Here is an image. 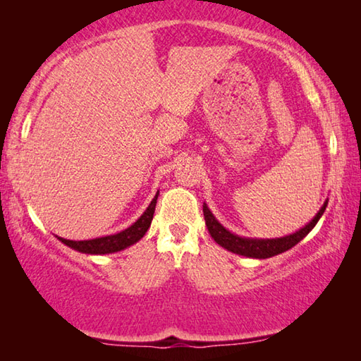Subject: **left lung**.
Instances as JSON below:
<instances>
[{
    "label": "left lung",
    "mask_w": 361,
    "mask_h": 361,
    "mask_svg": "<svg viewBox=\"0 0 361 361\" xmlns=\"http://www.w3.org/2000/svg\"><path fill=\"white\" fill-rule=\"evenodd\" d=\"M326 205L328 200H325V204L322 205V209L314 216L312 221L305 224L302 229L296 231L295 234L280 237V239H250V237H240L237 234H232L231 231L226 229L224 226L213 216V213L210 212L209 207H207V204H204V218L212 239L215 240L218 245H221L223 248L228 250V252H232L235 255L248 256V258L256 259H266L271 258V256L283 253L286 250L295 247L298 242H301L304 237L314 229V226L319 223L323 212L326 210Z\"/></svg>",
    "instance_id": "8db88e82"
}]
</instances>
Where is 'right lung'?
Listing matches in <instances>:
<instances>
[{
	"mask_svg": "<svg viewBox=\"0 0 361 361\" xmlns=\"http://www.w3.org/2000/svg\"><path fill=\"white\" fill-rule=\"evenodd\" d=\"M157 195H159V191L156 192L154 199L151 200V204L148 205V209L145 210L143 215L140 216L137 221L130 226V228L121 231L118 234L99 237V239H90V240H68V239H63V237H57V239L62 243H65L66 247L76 250V252L87 253V255H108V253L121 252V250L137 243L146 234V231L149 229L152 215H154V210H156Z\"/></svg>",
	"mask_w": 361,
	"mask_h": 361,
	"instance_id": "right-lung-1",
	"label": "right lung"
}]
</instances>
